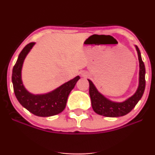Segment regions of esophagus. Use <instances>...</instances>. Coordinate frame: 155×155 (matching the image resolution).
<instances>
[{"instance_id": "obj_1", "label": "esophagus", "mask_w": 155, "mask_h": 155, "mask_svg": "<svg viewBox=\"0 0 155 155\" xmlns=\"http://www.w3.org/2000/svg\"><path fill=\"white\" fill-rule=\"evenodd\" d=\"M82 76H83V77H87V74H82Z\"/></svg>"}]
</instances>
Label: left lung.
Segmentation results:
<instances>
[{
    "instance_id": "8db88e82",
    "label": "left lung",
    "mask_w": 155,
    "mask_h": 155,
    "mask_svg": "<svg viewBox=\"0 0 155 155\" xmlns=\"http://www.w3.org/2000/svg\"><path fill=\"white\" fill-rule=\"evenodd\" d=\"M136 48L138 52V60H139V84L134 95L124 101V102L117 103L108 100L97 91L93 83L90 79H88L89 83H90L89 92H90V98H91L92 107L94 111L97 114L108 117L124 116L132 111L133 108L136 106V105L141 98L144 92L146 86V71L144 63L141 59L139 49L137 46H136Z\"/></svg>"
}]
</instances>
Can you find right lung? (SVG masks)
<instances>
[{
  "mask_svg": "<svg viewBox=\"0 0 155 155\" xmlns=\"http://www.w3.org/2000/svg\"><path fill=\"white\" fill-rule=\"evenodd\" d=\"M35 43L27 44L19 53L12 71V83L14 92L17 99L24 108L38 117H51L61 113L65 109L69 94L75 87L79 76L49 93L43 95H33L23 86L21 71L26 55L33 47Z\"/></svg>",
  "mask_w": 155,
  "mask_h": 155,
  "instance_id": "1",
  "label": "right lung"
}]
</instances>
